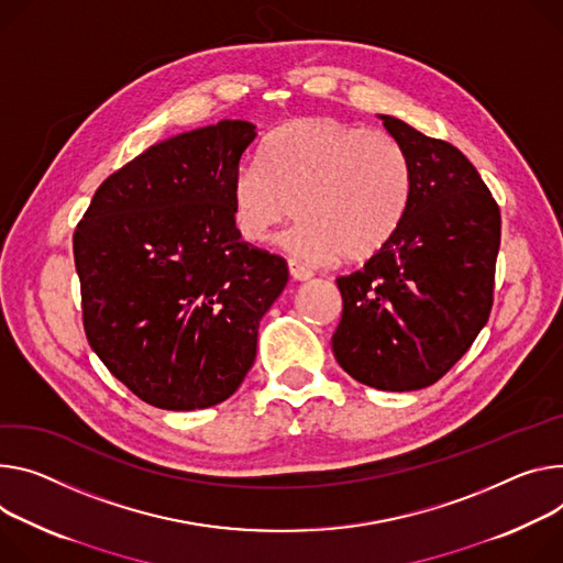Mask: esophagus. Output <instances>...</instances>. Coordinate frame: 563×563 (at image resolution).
Here are the masks:
<instances>
[{
	"label": "esophagus",
	"instance_id": "obj_1",
	"mask_svg": "<svg viewBox=\"0 0 563 563\" xmlns=\"http://www.w3.org/2000/svg\"><path fill=\"white\" fill-rule=\"evenodd\" d=\"M289 278L291 280H296V283H305V280H310L312 278V272L310 269H305L302 265H298V263H294V261H289Z\"/></svg>",
	"mask_w": 563,
	"mask_h": 563
}]
</instances>
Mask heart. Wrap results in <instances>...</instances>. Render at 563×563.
<instances>
[{"label":"heart","instance_id":"b5f03b06","mask_svg":"<svg viewBox=\"0 0 563 563\" xmlns=\"http://www.w3.org/2000/svg\"><path fill=\"white\" fill-rule=\"evenodd\" d=\"M263 162L233 175V224L244 242L261 244L296 203L300 220L278 244L305 265L377 258L411 201V164L399 143L332 117L283 123L267 136Z\"/></svg>","mask_w":563,"mask_h":563}]
</instances>
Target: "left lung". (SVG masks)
I'll list each match as a JSON object with an SVG mask.
<instances>
[{"label":"left lung","mask_w":563,"mask_h":563,"mask_svg":"<svg viewBox=\"0 0 563 563\" xmlns=\"http://www.w3.org/2000/svg\"><path fill=\"white\" fill-rule=\"evenodd\" d=\"M411 164V201L393 242L336 278L339 366L377 390L435 384L485 328L500 211L472 162L446 141L377 114Z\"/></svg>","instance_id":"1"}]
</instances>
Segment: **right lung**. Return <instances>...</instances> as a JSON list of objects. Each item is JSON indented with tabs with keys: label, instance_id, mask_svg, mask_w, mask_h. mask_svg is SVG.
I'll use <instances>...</instances> for the list:
<instances>
[{
	"label": "right lung",
	"instance_id": "right-lung-1",
	"mask_svg": "<svg viewBox=\"0 0 563 563\" xmlns=\"http://www.w3.org/2000/svg\"><path fill=\"white\" fill-rule=\"evenodd\" d=\"M255 136L253 123L224 119L150 145L98 186L74 233L91 350L164 411L238 390L287 285L285 261L233 224L231 181Z\"/></svg>",
	"mask_w": 563,
	"mask_h": 563
}]
</instances>
